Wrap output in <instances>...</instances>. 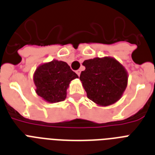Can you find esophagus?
<instances>
[{"mask_svg": "<svg viewBox=\"0 0 155 155\" xmlns=\"http://www.w3.org/2000/svg\"><path fill=\"white\" fill-rule=\"evenodd\" d=\"M75 72H76V74H77V75H79V76H80V72H81V71H80V70H77V71H75Z\"/></svg>", "mask_w": 155, "mask_h": 155, "instance_id": "1", "label": "esophagus"}]
</instances>
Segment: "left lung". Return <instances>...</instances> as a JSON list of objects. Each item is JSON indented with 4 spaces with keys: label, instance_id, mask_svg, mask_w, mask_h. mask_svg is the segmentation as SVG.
<instances>
[{
    "label": "left lung",
    "instance_id": "left-lung-1",
    "mask_svg": "<svg viewBox=\"0 0 155 155\" xmlns=\"http://www.w3.org/2000/svg\"><path fill=\"white\" fill-rule=\"evenodd\" d=\"M80 80L88 99L97 104L108 106L122 96L128 83L127 71L115 58L110 57L87 59Z\"/></svg>",
    "mask_w": 155,
    "mask_h": 155
}]
</instances>
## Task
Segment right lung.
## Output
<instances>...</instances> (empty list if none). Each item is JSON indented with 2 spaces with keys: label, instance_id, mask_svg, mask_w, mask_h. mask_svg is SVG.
<instances>
[{
  "label": "right lung",
  "instance_id": "right-lung-1",
  "mask_svg": "<svg viewBox=\"0 0 155 155\" xmlns=\"http://www.w3.org/2000/svg\"><path fill=\"white\" fill-rule=\"evenodd\" d=\"M78 77L68 63L54 59L36 69L34 82L39 97L47 102L56 103L65 100L69 84Z\"/></svg>",
  "mask_w": 155,
  "mask_h": 155
}]
</instances>
